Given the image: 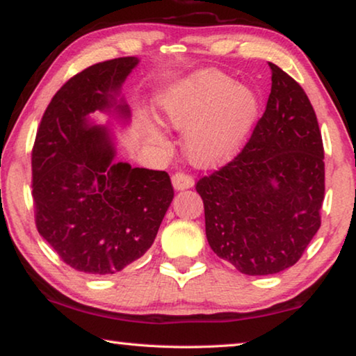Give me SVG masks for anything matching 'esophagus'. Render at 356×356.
<instances>
[{
    "instance_id": "34e87169",
    "label": "esophagus",
    "mask_w": 356,
    "mask_h": 356,
    "mask_svg": "<svg viewBox=\"0 0 356 356\" xmlns=\"http://www.w3.org/2000/svg\"><path fill=\"white\" fill-rule=\"evenodd\" d=\"M172 185L176 190H186V188H191V186L195 185V179H193L190 174L176 172L172 176Z\"/></svg>"
}]
</instances>
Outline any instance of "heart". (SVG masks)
<instances>
[{"instance_id": "1", "label": "heart", "mask_w": 356, "mask_h": 356, "mask_svg": "<svg viewBox=\"0 0 356 356\" xmlns=\"http://www.w3.org/2000/svg\"><path fill=\"white\" fill-rule=\"evenodd\" d=\"M161 120L185 131L184 149L193 165L209 168L236 155L256 120L257 97L218 70H201L159 97ZM150 140L165 143L161 129L144 120Z\"/></svg>"}]
</instances>
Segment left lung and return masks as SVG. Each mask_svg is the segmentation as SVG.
Here are the masks:
<instances>
[{"instance_id": "1", "label": "left lung", "mask_w": 356, "mask_h": 356, "mask_svg": "<svg viewBox=\"0 0 356 356\" xmlns=\"http://www.w3.org/2000/svg\"><path fill=\"white\" fill-rule=\"evenodd\" d=\"M262 118L237 156L197 180L206 236L245 275L298 262L321 227L325 163L321 129L303 88L278 65Z\"/></svg>"}]
</instances>
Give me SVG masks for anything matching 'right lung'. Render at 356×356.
Returning a JSON list of instances; mask_svg holds the SVG:
<instances>
[{
  "mask_svg": "<svg viewBox=\"0 0 356 356\" xmlns=\"http://www.w3.org/2000/svg\"><path fill=\"white\" fill-rule=\"evenodd\" d=\"M135 56L94 64L53 95L35 135L33 200L35 226L78 272L113 275L140 259L174 197L166 171L114 161L111 131L94 111L130 110L118 95Z\"/></svg>",
  "mask_w": 356,
  "mask_h": 356,
  "instance_id": "add662e5",
  "label": "right lung"
}]
</instances>
